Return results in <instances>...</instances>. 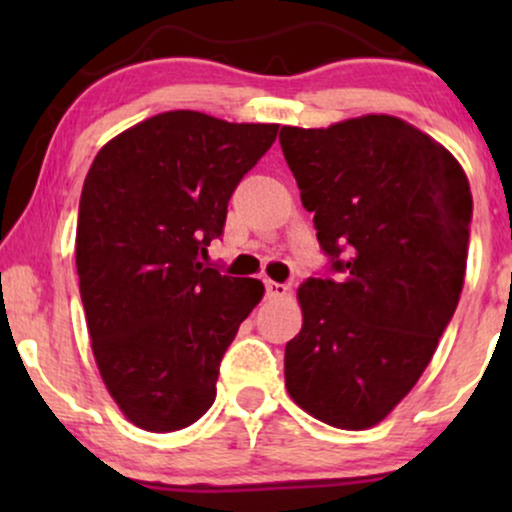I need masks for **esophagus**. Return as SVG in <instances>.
Masks as SVG:
<instances>
[{
    "label": "esophagus",
    "mask_w": 512,
    "mask_h": 512,
    "mask_svg": "<svg viewBox=\"0 0 512 512\" xmlns=\"http://www.w3.org/2000/svg\"><path fill=\"white\" fill-rule=\"evenodd\" d=\"M291 289L286 284H276V281H267V296L269 298H286Z\"/></svg>",
    "instance_id": "obj_1"
}]
</instances>
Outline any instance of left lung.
Returning a JSON list of instances; mask_svg holds the SVG:
<instances>
[{
	"label": "left lung",
	"mask_w": 512,
	"mask_h": 512,
	"mask_svg": "<svg viewBox=\"0 0 512 512\" xmlns=\"http://www.w3.org/2000/svg\"><path fill=\"white\" fill-rule=\"evenodd\" d=\"M279 142L342 272L298 286L286 390L322 424L366 431L409 395L460 301L469 180L443 144L395 115L281 127Z\"/></svg>",
	"instance_id": "left-lung-1"
}]
</instances>
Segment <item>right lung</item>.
Returning a JSON list of instances; mask_svg holds the SVG:
<instances>
[{
  "label": "right lung",
  "instance_id": "1",
  "mask_svg": "<svg viewBox=\"0 0 512 512\" xmlns=\"http://www.w3.org/2000/svg\"><path fill=\"white\" fill-rule=\"evenodd\" d=\"M279 125L168 110L110 139L84 180L76 272L91 349L127 421L180 431L214 404L221 358L260 279L204 267L228 199Z\"/></svg>",
  "mask_w": 512,
  "mask_h": 512
}]
</instances>
